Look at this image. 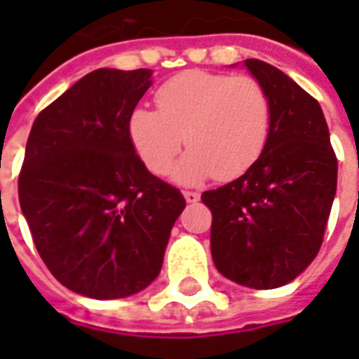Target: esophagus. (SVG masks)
<instances>
[{"mask_svg":"<svg viewBox=\"0 0 359 359\" xmlns=\"http://www.w3.org/2000/svg\"><path fill=\"white\" fill-rule=\"evenodd\" d=\"M184 198H186L187 203H196V201H200V194L198 191H184Z\"/></svg>","mask_w":359,"mask_h":359,"instance_id":"34e87169","label":"esophagus"}]
</instances>
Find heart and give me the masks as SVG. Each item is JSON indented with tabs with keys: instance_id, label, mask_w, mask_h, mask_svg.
<instances>
[{
	"instance_id": "b5f03b06",
	"label": "heart",
	"mask_w": 359,
	"mask_h": 359,
	"mask_svg": "<svg viewBox=\"0 0 359 359\" xmlns=\"http://www.w3.org/2000/svg\"><path fill=\"white\" fill-rule=\"evenodd\" d=\"M156 102L158 109L131 111L128 135L154 173L168 172L186 140L189 149L170 172L182 186L238 177L268 144L271 102L254 77L186 72L163 83Z\"/></svg>"
}]
</instances>
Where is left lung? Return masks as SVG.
Wrapping results in <instances>:
<instances>
[{
	"label": "left lung",
	"instance_id": "obj_1",
	"mask_svg": "<svg viewBox=\"0 0 359 359\" xmlns=\"http://www.w3.org/2000/svg\"><path fill=\"white\" fill-rule=\"evenodd\" d=\"M243 67L271 102L268 144L248 172L201 194L212 210V257L231 282L273 290L313 262L338 187V159L320 104L262 60Z\"/></svg>",
	"mask_w": 359,
	"mask_h": 359
}]
</instances>
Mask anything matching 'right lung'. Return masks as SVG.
I'll use <instances>...</instances> for the list:
<instances>
[{
  "mask_svg": "<svg viewBox=\"0 0 359 359\" xmlns=\"http://www.w3.org/2000/svg\"><path fill=\"white\" fill-rule=\"evenodd\" d=\"M151 69L102 67L35 118L20 173V205L55 280L93 299L145 290L159 276L186 200L147 172L128 119Z\"/></svg>",
  "mask_w": 359,
  "mask_h": 359,
  "instance_id": "obj_1",
  "label": "right lung"
}]
</instances>
